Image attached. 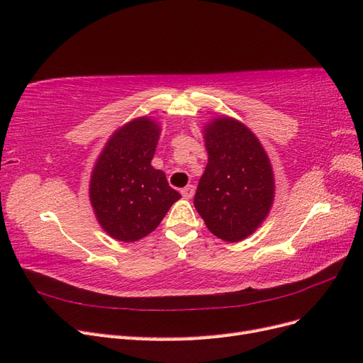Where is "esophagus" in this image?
I'll use <instances>...</instances> for the list:
<instances>
[{"label": "esophagus", "instance_id": "esophagus-1", "mask_svg": "<svg viewBox=\"0 0 363 363\" xmlns=\"http://www.w3.org/2000/svg\"><path fill=\"white\" fill-rule=\"evenodd\" d=\"M194 194H195V186H192V184H188V186H186V188H183V189H182V195L184 196L186 200L192 199Z\"/></svg>", "mask_w": 363, "mask_h": 363}]
</instances>
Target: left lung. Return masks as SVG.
I'll use <instances>...</instances> for the list:
<instances>
[{"mask_svg": "<svg viewBox=\"0 0 363 363\" xmlns=\"http://www.w3.org/2000/svg\"><path fill=\"white\" fill-rule=\"evenodd\" d=\"M208 162L194 199L207 228L227 242L250 236L274 199L271 163L259 139L232 118H218L204 133Z\"/></svg>", "mask_w": 363, "mask_h": 363, "instance_id": "left-lung-1", "label": "left lung"}]
</instances>
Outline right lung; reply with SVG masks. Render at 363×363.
Masks as SVG:
<instances>
[{
	"label": "right lung",
	"instance_id": "1",
	"mask_svg": "<svg viewBox=\"0 0 363 363\" xmlns=\"http://www.w3.org/2000/svg\"><path fill=\"white\" fill-rule=\"evenodd\" d=\"M159 127L148 118L131 121L107 142L91 177V203L112 238L135 242L155 230L182 195L164 172L151 167Z\"/></svg>",
	"mask_w": 363,
	"mask_h": 363
}]
</instances>
